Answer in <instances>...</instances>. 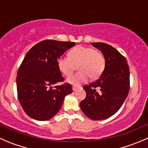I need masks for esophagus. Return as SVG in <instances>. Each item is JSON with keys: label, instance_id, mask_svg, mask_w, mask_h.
<instances>
[{"label": "esophagus", "instance_id": "34e87169", "mask_svg": "<svg viewBox=\"0 0 148 148\" xmlns=\"http://www.w3.org/2000/svg\"><path fill=\"white\" fill-rule=\"evenodd\" d=\"M78 88H79V87H77V86H73L72 87V90L74 92L76 91V90H77Z\"/></svg>", "mask_w": 148, "mask_h": 148}]
</instances>
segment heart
Returning a JSON list of instances; mask_svg holds the SVG:
<instances>
[{"instance_id": "b5f03b06", "label": "heart", "mask_w": 148, "mask_h": 148, "mask_svg": "<svg viewBox=\"0 0 148 148\" xmlns=\"http://www.w3.org/2000/svg\"><path fill=\"white\" fill-rule=\"evenodd\" d=\"M70 57L61 56L57 60L59 71L65 76L72 74L75 65L79 71L68 77L66 82L73 85H80L87 82L90 77H100L105 68L106 61L103 54L94 48L79 45L69 52Z\"/></svg>"}]
</instances>
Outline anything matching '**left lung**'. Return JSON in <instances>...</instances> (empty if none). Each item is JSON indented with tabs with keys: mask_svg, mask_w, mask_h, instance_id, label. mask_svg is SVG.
<instances>
[{
	"mask_svg": "<svg viewBox=\"0 0 148 148\" xmlns=\"http://www.w3.org/2000/svg\"><path fill=\"white\" fill-rule=\"evenodd\" d=\"M106 61L97 80L85 85L86 97L80 103L82 112L92 120H103L114 115L130 91V68L127 61L116 49L104 42H92Z\"/></svg>",
	"mask_w": 148,
	"mask_h": 148,
	"instance_id": "left-lung-1",
	"label": "left lung"
}]
</instances>
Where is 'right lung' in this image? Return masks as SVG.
<instances>
[{"label": "right lung", "mask_w": 148, "mask_h": 148, "mask_svg": "<svg viewBox=\"0 0 148 148\" xmlns=\"http://www.w3.org/2000/svg\"><path fill=\"white\" fill-rule=\"evenodd\" d=\"M74 42L45 40L27 52L18 70L17 95L24 112L38 121L51 119L59 111L66 96L72 92L70 84L52 85L64 79L57 66V60Z\"/></svg>", "instance_id": "add662e5"}]
</instances>
